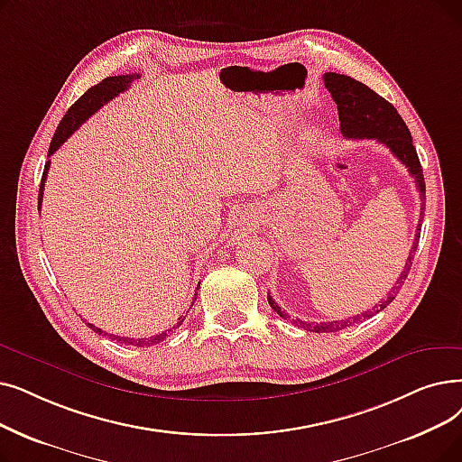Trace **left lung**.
<instances>
[{
  "label": "left lung",
  "instance_id": "1",
  "mask_svg": "<svg viewBox=\"0 0 462 462\" xmlns=\"http://www.w3.org/2000/svg\"><path fill=\"white\" fill-rule=\"evenodd\" d=\"M325 87L332 94V99L337 106V115H339V130H342L346 139H375L377 143H383L391 152L402 162L411 177L415 179L417 190L420 192V202H425V177H423V168H420L417 151L411 142V134L402 120V116L398 115L393 104H389L385 97H381L375 94L372 88L363 85L360 81H355L353 77L347 75H339V73H325ZM425 206V204H423ZM423 206H420V215H419V225L415 232L413 245L410 249V256L406 260V266L396 279V285L389 292L385 300H381L379 304L372 308V311H365L360 315L349 317L346 320H330V323H304V320H298L300 327L311 330V332H336L347 328L355 323H360V320L372 317L379 313L381 310H385L398 291L402 289L404 281L411 270V258L419 244V234H420V225H423ZM268 302L272 310L279 315L287 319V313L277 306L275 300L268 296Z\"/></svg>",
  "mask_w": 462,
  "mask_h": 462
}]
</instances>
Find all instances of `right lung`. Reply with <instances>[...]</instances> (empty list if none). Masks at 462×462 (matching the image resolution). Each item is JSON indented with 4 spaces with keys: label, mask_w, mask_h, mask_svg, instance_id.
<instances>
[{
    "label": "right lung",
    "mask_w": 462,
    "mask_h": 462,
    "mask_svg": "<svg viewBox=\"0 0 462 462\" xmlns=\"http://www.w3.org/2000/svg\"><path fill=\"white\" fill-rule=\"evenodd\" d=\"M139 75H115V77H107L104 79L102 83L99 85H94L92 88H88L81 97L77 99V102L69 107V111L64 115V118L60 120V125L52 135V142H51V147H49V156L54 154V151H58V147H62L66 143V139L81 126L85 120L88 116H92L99 107L106 106L107 102H111L113 97H116L120 92H125L130 83L134 81V79H137ZM49 166H51V160H47L45 164V170H43V177H42V185H39V202H37V209H42V198H43V187H45V179H47V171H49ZM199 287V283H198ZM194 300H196V294H194ZM183 319H179V325H183ZM94 332L106 336L107 332H104L102 328L94 327L92 323H87ZM177 327L162 332V334H156V336H151V337H139V339H134V337H120V336H111V339H116V342L120 344H128V346H137V347H149V346H154V344H160L162 339H166Z\"/></svg>",
    "instance_id": "1"
}]
</instances>
